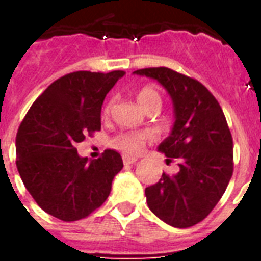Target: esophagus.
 I'll return each instance as SVG.
<instances>
[{
	"label": "esophagus",
	"instance_id": "1",
	"mask_svg": "<svg viewBox=\"0 0 261 261\" xmlns=\"http://www.w3.org/2000/svg\"><path fill=\"white\" fill-rule=\"evenodd\" d=\"M137 161H138V158H137V156L123 155V162H124V165H133V164H136Z\"/></svg>",
	"mask_w": 261,
	"mask_h": 261
}]
</instances>
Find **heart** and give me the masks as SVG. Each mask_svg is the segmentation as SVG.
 Masks as SVG:
<instances>
[{
  "mask_svg": "<svg viewBox=\"0 0 261 261\" xmlns=\"http://www.w3.org/2000/svg\"><path fill=\"white\" fill-rule=\"evenodd\" d=\"M137 102L140 103L145 112L152 108H159L162 105V96L161 92L156 86L147 85L142 86L137 92ZM112 105L113 102H110L105 106V114L110 113L112 110ZM152 138V134L148 131H138V133H119L117 136H114L110 140V145L123 153H137L141 149L145 142L149 141Z\"/></svg>",
  "mask_w": 261,
  "mask_h": 261,
  "instance_id": "heart-1",
  "label": "heart"
}]
</instances>
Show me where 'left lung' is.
Listing matches in <instances>:
<instances>
[{
	"instance_id": "1",
	"label": "left lung",
	"mask_w": 261,
	"mask_h": 261,
	"mask_svg": "<svg viewBox=\"0 0 261 261\" xmlns=\"http://www.w3.org/2000/svg\"><path fill=\"white\" fill-rule=\"evenodd\" d=\"M156 80L175 106V124L158 149L177 161L176 175L162 173L145 189L149 210L175 228H190L211 213L233 173V141L225 114L201 82L166 67L134 71Z\"/></svg>"
}]
</instances>
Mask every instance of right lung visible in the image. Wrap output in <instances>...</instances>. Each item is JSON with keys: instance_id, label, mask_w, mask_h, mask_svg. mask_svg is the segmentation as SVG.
<instances>
[{"instance_id": "1", "label": "right lung", "mask_w": 261, "mask_h": 261, "mask_svg": "<svg viewBox=\"0 0 261 261\" xmlns=\"http://www.w3.org/2000/svg\"><path fill=\"white\" fill-rule=\"evenodd\" d=\"M124 71H76L48 85L33 102L16 134V168L37 205L71 222L106 201L123 168L119 152L106 149L88 162L76 144L100 130V110Z\"/></svg>"}]
</instances>
